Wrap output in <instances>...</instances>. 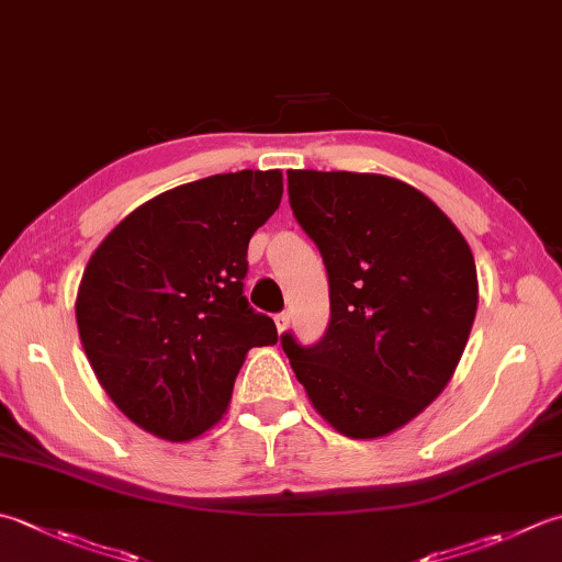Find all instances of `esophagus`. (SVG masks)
<instances>
[{"mask_svg":"<svg viewBox=\"0 0 562 562\" xmlns=\"http://www.w3.org/2000/svg\"><path fill=\"white\" fill-rule=\"evenodd\" d=\"M274 326H278V331H280V334H282V331H288V326H290V314H288V312L274 314Z\"/></svg>","mask_w":562,"mask_h":562,"instance_id":"obj_1","label":"esophagus"}]
</instances>
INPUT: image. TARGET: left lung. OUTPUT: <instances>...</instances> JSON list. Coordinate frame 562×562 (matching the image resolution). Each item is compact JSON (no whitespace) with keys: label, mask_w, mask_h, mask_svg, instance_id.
I'll return each mask as SVG.
<instances>
[{"label":"left lung","mask_w":562,"mask_h":562,"mask_svg":"<svg viewBox=\"0 0 562 562\" xmlns=\"http://www.w3.org/2000/svg\"><path fill=\"white\" fill-rule=\"evenodd\" d=\"M290 206L328 272L331 322L280 344L314 409L348 438L419 416L463 356L477 312L475 258L426 194L370 172L290 170Z\"/></svg>","instance_id":"left-lung-1"}]
</instances>
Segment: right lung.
Masks as SVG:
<instances>
[{"instance_id": "1", "label": "right lung", "mask_w": 562, "mask_h": 562, "mask_svg": "<svg viewBox=\"0 0 562 562\" xmlns=\"http://www.w3.org/2000/svg\"><path fill=\"white\" fill-rule=\"evenodd\" d=\"M280 170L187 182L134 209L92 252L75 316L94 375L131 422L192 441L222 422L246 353L278 328L244 296L248 240Z\"/></svg>"}]
</instances>
